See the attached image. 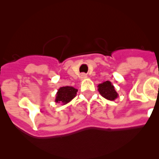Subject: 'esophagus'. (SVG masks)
<instances>
[{"label":"esophagus","mask_w":159,"mask_h":159,"mask_svg":"<svg viewBox=\"0 0 159 159\" xmlns=\"http://www.w3.org/2000/svg\"><path fill=\"white\" fill-rule=\"evenodd\" d=\"M86 78H87V75H86V74H84V73L81 74V75H80V79H81V80H85V79H86Z\"/></svg>","instance_id":"34e87169"}]
</instances>
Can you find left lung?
I'll return each instance as SVG.
<instances>
[{"mask_svg": "<svg viewBox=\"0 0 159 159\" xmlns=\"http://www.w3.org/2000/svg\"><path fill=\"white\" fill-rule=\"evenodd\" d=\"M98 91L100 95L107 100L114 101L119 96L115 87L110 81H105L102 84H99L98 85Z\"/></svg>", "mask_w": 159, "mask_h": 159, "instance_id": "obj_1", "label": "left lung"}]
</instances>
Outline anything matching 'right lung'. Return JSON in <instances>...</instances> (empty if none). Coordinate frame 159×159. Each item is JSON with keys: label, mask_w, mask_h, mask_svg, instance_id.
<instances>
[{"label": "right lung", "mask_w": 159, "mask_h": 159, "mask_svg": "<svg viewBox=\"0 0 159 159\" xmlns=\"http://www.w3.org/2000/svg\"><path fill=\"white\" fill-rule=\"evenodd\" d=\"M77 92H78V90L74 88L73 87L66 86L60 88L56 95L55 102H58V103H62L63 105L66 104L75 98Z\"/></svg>", "instance_id": "obj_1"}]
</instances>
